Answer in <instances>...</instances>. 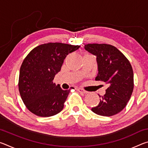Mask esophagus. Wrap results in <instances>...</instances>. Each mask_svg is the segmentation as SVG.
<instances>
[{
  "mask_svg": "<svg viewBox=\"0 0 148 148\" xmlns=\"http://www.w3.org/2000/svg\"><path fill=\"white\" fill-rule=\"evenodd\" d=\"M77 91H78L79 92H81V93H84V94H86V93H87V92H88L87 91H85L84 89H82V88H78V89H77Z\"/></svg>",
  "mask_w": 148,
  "mask_h": 148,
  "instance_id": "esophagus-1",
  "label": "esophagus"
}]
</instances>
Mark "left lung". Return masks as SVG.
I'll list each match as a JSON object with an SVG mask.
<instances>
[{
	"mask_svg": "<svg viewBox=\"0 0 148 148\" xmlns=\"http://www.w3.org/2000/svg\"><path fill=\"white\" fill-rule=\"evenodd\" d=\"M84 48L97 57L98 73L95 79L106 83L108 87L99 104L92 108L102 116L118 114L126 106L134 88V75L131 63L116 47L109 44H89Z\"/></svg>",
	"mask_w": 148,
	"mask_h": 148,
	"instance_id": "8db88e82",
	"label": "left lung"
}]
</instances>
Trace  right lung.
Segmentation results:
<instances>
[{"instance_id":"right-lung-1","label":"right lung","mask_w":148,"mask_h":148,"mask_svg":"<svg viewBox=\"0 0 148 148\" xmlns=\"http://www.w3.org/2000/svg\"><path fill=\"white\" fill-rule=\"evenodd\" d=\"M79 46L56 43L44 44L31 50L20 68L19 91L30 112L40 117L59 113L71 90H62L53 84L64 59Z\"/></svg>"}]
</instances>
